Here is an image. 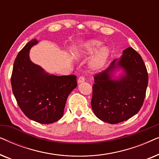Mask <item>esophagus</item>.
Masks as SVG:
<instances>
[{
	"label": "esophagus",
	"instance_id": "esophagus-1",
	"mask_svg": "<svg viewBox=\"0 0 159 159\" xmlns=\"http://www.w3.org/2000/svg\"><path fill=\"white\" fill-rule=\"evenodd\" d=\"M78 83H82V82H84V77H79V79H78Z\"/></svg>",
	"mask_w": 159,
	"mask_h": 159
}]
</instances>
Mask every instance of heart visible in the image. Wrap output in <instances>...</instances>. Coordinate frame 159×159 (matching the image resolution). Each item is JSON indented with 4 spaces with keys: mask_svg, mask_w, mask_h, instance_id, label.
Listing matches in <instances>:
<instances>
[{
    "mask_svg": "<svg viewBox=\"0 0 159 159\" xmlns=\"http://www.w3.org/2000/svg\"><path fill=\"white\" fill-rule=\"evenodd\" d=\"M103 43L98 40H90L85 42L80 50H78L77 57L82 58L91 56L97 52L89 64V68L91 71H100L106 66L111 55V51L108 47L102 46Z\"/></svg>",
    "mask_w": 159,
    "mask_h": 159,
    "instance_id": "b5f03b06",
    "label": "heart"
}]
</instances>
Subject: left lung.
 I'll use <instances>...</instances> for the list:
<instances>
[{
    "label": "left lung",
    "instance_id": "1",
    "mask_svg": "<svg viewBox=\"0 0 159 159\" xmlns=\"http://www.w3.org/2000/svg\"><path fill=\"white\" fill-rule=\"evenodd\" d=\"M121 68L120 78L113 79V71ZM91 106L95 116L105 122L117 124L131 118L142 107L148 75L140 54L132 48L123 51L106 70L94 77Z\"/></svg>",
    "mask_w": 159,
    "mask_h": 159
}]
</instances>
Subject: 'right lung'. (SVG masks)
<instances>
[{
  "label": "right lung",
  "mask_w": 159,
  "mask_h": 159,
  "mask_svg": "<svg viewBox=\"0 0 159 159\" xmlns=\"http://www.w3.org/2000/svg\"><path fill=\"white\" fill-rule=\"evenodd\" d=\"M33 39L19 52L11 81L17 103L28 118L40 124L56 122L64 115L69 95L77 86L75 75L56 76L47 73L30 58Z\"/></svg>",
  "instance_id": "1"
}]
</instances>
